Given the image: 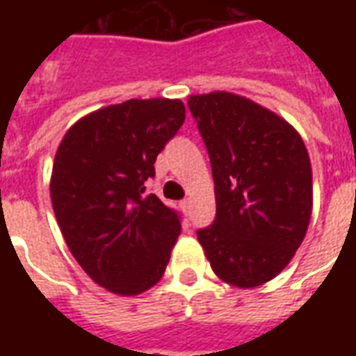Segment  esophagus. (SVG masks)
Instances as JSON below:
<instances>
[{"label":"esophagus","instance_id":"obj_1","mask_svg":"<svg viewBox=\"0 0 356 356\" xmlns=\"http://www.w3.org/2000/svg\"><path fill=\"white\" fill-rule=\"evenodd\" d=\"M181 208L185 209V211L191 208V198H185V200H181Z\"/></svg>","mask_w":356,"mask_h":356}]
</instances>
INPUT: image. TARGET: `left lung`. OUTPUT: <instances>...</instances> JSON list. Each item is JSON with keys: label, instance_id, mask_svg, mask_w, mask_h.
<instances>
[{"label": "left lung", "instance_id": "left-lung-1", "mask_svg": "<svg viewBox=\"0 0 356 356\" xmlns=\"http://www.w3.org/2000/svg\"><path fill=\"white\" fill-rule=\"evenodd\" d=\"M188 108L216 183V219L198 229V242L221 280L255 288L305 238L313 209L307 148L286 120L238 95H194Z\"/></svg>", "mask_w": 356, "mask_h": 356}]
</instances>
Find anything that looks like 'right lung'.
<instances>
[{"label": "right lung", "instance_id": "1", "mask_svg": "<svg viewBox=\"0 0 356 356\" xmlns=\"http://www.w3.org/2000/svg\"><path fill=\"white\" fill-rule=\"evenodd\" d=\"M185 122L170 99L125 101L81 118L55 156L51 202L70 252L95 282L137 296L163 276L181 213L147 193L154 162Z\"/></svg>", "mask_w": 356, "mask_h": 356}]
</instances>
